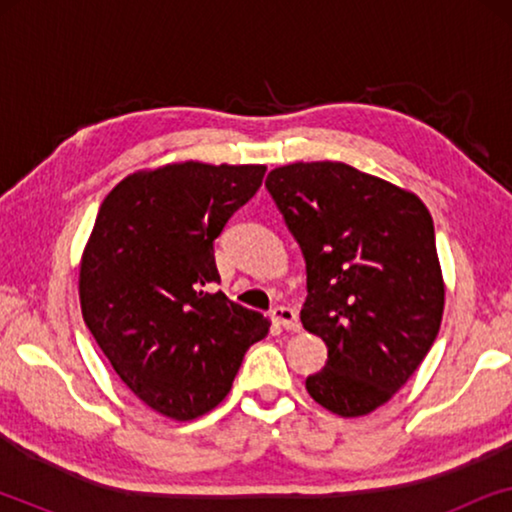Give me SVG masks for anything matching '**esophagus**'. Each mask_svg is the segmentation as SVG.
<instances>
[{"label": "esophagus", "instance_id": "1", "mask_svg": "<svg viewBox=\"0 0 512 512\" xmlns=\"http://www.w3.org/2000/svg\"><path fill=\"white\" fill-rule=\"evenodd\" d=\"M272 321H275L277 326L286 328V331H300V321H298V314L293 307H286V305H279V307H272L270 312Z\"/></svg>", "mask_w": 512, "mask_h": 512}]
</instances>
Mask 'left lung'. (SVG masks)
Returning a JSON list of instances; mask_svg holds the SVG:
<instances>
[{
  "label": "left lung",
  "instance_id": "8db88e82",
  "mask_svg": "<svg viewBox=\"0 0 512 512\" xmlns=\"http://www.w3.org/2000/svg\"><path fill=\"white\" fill-rule=\"evenodd\" d=\"M265 188L305 256L300 321L328 347L307 394L340 417L368 415L410 380L440 331L445 284L429 209L331 160L275 167Z\"/></svg>",
  "mask_w": 512,
  "mask_h": 512
}]
</instances>
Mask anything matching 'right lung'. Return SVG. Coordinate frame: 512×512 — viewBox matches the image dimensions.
<instances>
[{"instance_id":"right-lung-1","label":"right lung","mask_w":512,"mask_h":512,"mask_svg":"<svg viewBox=\"0 0 512 512\" xmlns=\"http://www.w3.org/2000/svg\"><path fill=\"white\" fill-rule=\"evenodd\" d=\"M265 165L172 163L125 177L97 212L79 272L88 331L132 394L188 422L233 387L268 335L219 284L214 240L261 188Z\"/></svg>"}]
</instances>
